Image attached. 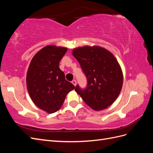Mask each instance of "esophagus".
<instances>
[{
  "mask_svg": "<svg viewBox=\"0 0 153 153\" xmlns=\"http://www.w3.org/2000/svg\"><path fill=\"white\" fill-rule=\"evenodd\" d=\"M71 83L72 84L75 85V86H76V81L75 80H73L72 82H71Z\"/></svg>",
  "mask_w": 153,
  "mask_h": 153,
  "instance_id": "34e87169",
  "label": "esophagus"
}]
</instances>
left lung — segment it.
<instances>
[{
  "label": "left lung",
  "instance_id": "obj_1",
  "mask_svg": "<svg viewBox=\"0 0 153 153\" xmlns=\"http://www.w3.org/2000/svg\"><path fill=\"white\" fill-rule=\"evenodd\" d=\"M72 54L87 80L85 89L77 85L75 91L93 110L106 108L117 98L123 86V75L117 59L108 50L98 46L76 48Z\"/></svg>",
  "mask_w": 153,
  "mask_h": 153
}]
</instances>
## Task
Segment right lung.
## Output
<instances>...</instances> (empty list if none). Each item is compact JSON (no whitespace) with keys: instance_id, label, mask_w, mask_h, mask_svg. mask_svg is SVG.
Wrapping results in <instances>:
<instances>
[{"instance_id":"right-lung-1","label":"right lung","mask_w":153,"mask_h":153,"mask_svg":"<svg viewBox=\"0 0 153 153\" xmlns=\"http://www.w3.org/2000/svg\"><path fill=\"white\" fill-rule=\"evenodd\" d=\"M67 48L46 46L32 58L27 73V87L34 103L49 114L58 111L66 95L75 89L59 68Z\"/></svg>"}]
</instances>
